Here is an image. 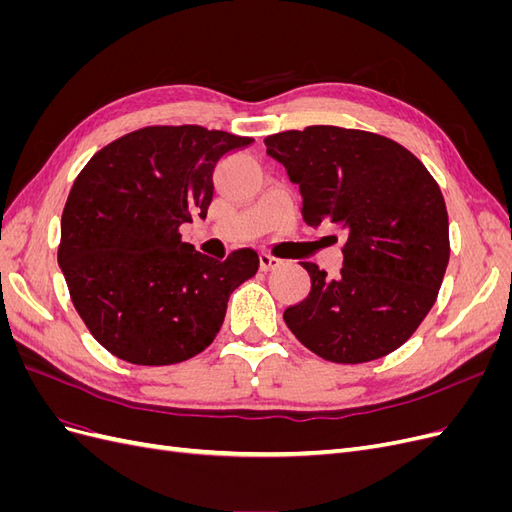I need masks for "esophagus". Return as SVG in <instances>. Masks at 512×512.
Returning a JSON list of instances; mask_svg holds the SVG:
<instances>
[{
    "mask_svg": "<svg viewBox=\"0 0 512 512\" xmlns=\"http://www.w3.org/2000/svg\"><path fill=\"white\" fill-rule=\"evenodd\" d=\"M284 260H280L277 256L269 254V252H260V269L262 271H273L282 265Z\"/></svg>",
    "mask_w": 512,
    "mask_h": 512,
    "instance_id": "1",
    "label": "esophagus"
}]
</instances>
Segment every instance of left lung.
Instances as JSON below:
<instances>
[{
	"mask_svg": "<svg viewBox=\"0 0 512 512\" xmlns=\"http://www.w3.org/2000/svg\"><path fill=\"white\" fill-rule=\"evenodd\" d=\"M303 196L309 226L346 230L335 280L303 262L312 290L284 320L331 363H367L404 346L438 299L451 256L448 213L436 179L391 138L307 126L265 138Z\"/></svg>",
	"mask_w": 512,
	"mask_h": 512,
	"instance_id": "obj_1",
	"label": "left lung"
}]
</instances>
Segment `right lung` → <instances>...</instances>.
<instances>
[{
    "instance_id": "right-lung-1",
    "label": "right lung",
    "mask_w": 512,
    "mask_h": 512,
    "mask_svg": "<svg viewBox=\"0 0 512 512\" xmlns=\"http://www.w3.org/2000/svg\"><path fill=\"white\" fill-rule=\"evenodd\" d=\"M250 143L203 126H147L102 147L76 177L57 262L85 327L117 359H192L218 335L230 294L256 275L250 247L220 262L179 232L207 215L218 160Z\"/></svg>"
}]
</instances>
